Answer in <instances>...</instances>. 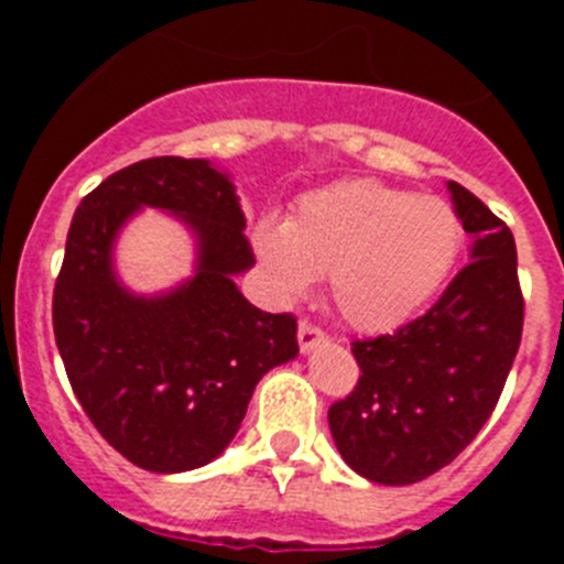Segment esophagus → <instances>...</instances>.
I'll use <instances>...</instances> for the list:
<instances>
[{
	"label": "esophagus",
	"instance_id": "1",
	"mask_svg": "<svg viewBox=\"0 0 564 564\" xmlns=\"http://www.w3.org/2000/svg\"><path fill=\"white\" fill-rule=\"evenodd\" d=\"M325 333L318 330L316 325H311V322H302V325H299V350L302 352H311V350H316L318 344L325 341Z\"/></svg>",
	"mask_w": 564,
	"mask_h": 564
}]
</instances>
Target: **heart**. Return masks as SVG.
I'll use <instances>...</instances> for the list:
<instances>
[{
    "label": "heart",
    "instance_id": "1",
    "mask_svg": "<svg viewBox=\"0 0 564 564\" xmlns=\"http://www.w3.org/2000/svg\"><path fill=\"white\" fill-rule=\"evenodd\" d=\"M251 242L276 299L299 302L327 276L352 330L390 333L435 296L460 248V223L441 197L356 177L305 194L288 223L259 220Z\"/></svg>",
    "mask_w": 564,
    "mask_h": 564
}]
</instances>
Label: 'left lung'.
Masks as SVG:
<instances>
[{"instance_id":"8db88e82","label":"left lung","mask_w":564,"mask_h":564,"mask_svg":"<svg viewBox=\"0 0 564 564\" xmlns=\"http://www.w3.org/2000/svg\"><path fill=\"white\" fill-rule=\"evenodd\" d=\"M446 188L471 237V262L430 313L352 344L361 378L327 412L344 463L381 486H410L449 466L495 412L520 347L514 234L460 183Z\"/></svg>"}]
</instances>
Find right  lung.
Returning <instances> with one entry per match:
<instances>
[{
	"label": "right lung",
	"instance_id": "obj_1",
	"mask_svg": "<svg viewBox=\"0 0 564 564\" xmlns=\"http://www.w3.org/2000/svg\"><path fill=\"white\" fill-rule=\"evenodd\" d=\"M143 207L172 213L195 239L193 276L161 294H134L113 268V242ZM251 268L237 188L200 158L132 163L76 208L53 333L78 403L129 463L177 475L220 457L259 378L299 356L296 318L239 293L234 276Z\"/></svg>",
	"mask_w": 564,
	"mask_h": 564
}]
</instances>
